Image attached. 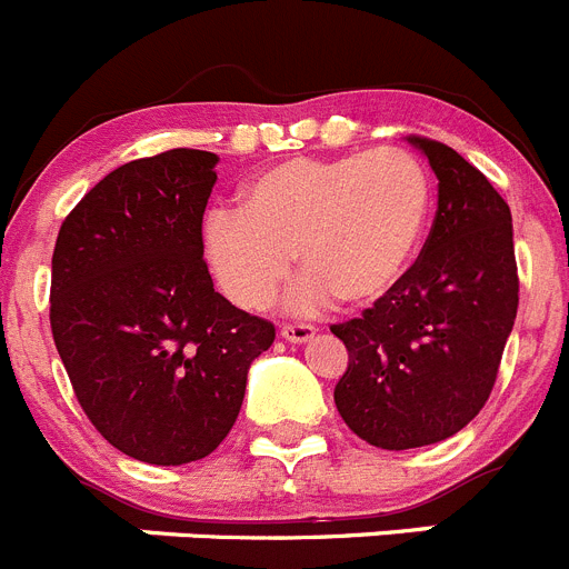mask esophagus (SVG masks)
Listing matches in <instances>:
<instances>
[{
	"mask_svg": "<svg viewBox=\"0 0 569 569\" xmlns=\"http://www.w3.org/2000/svg\"><path fill=\"white\" fill-rule=\"evenodd\" d=\"M315 335V326H309V322H286V326H280V337L289 342H309Z\"/></svg>",
	"mask_w": 569,
	"mask_h": 569,
	"instance_id": "34e87169",
	"label": "esophagus"
}]
</instances>
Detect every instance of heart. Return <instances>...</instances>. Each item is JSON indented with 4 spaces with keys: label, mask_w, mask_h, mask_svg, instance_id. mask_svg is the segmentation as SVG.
Instances as JSON below:
<instances>
[{
    "label": "heart",
    "mask_w": 569,
    "mask_h": 569,
    "mask_svg": "<svg viewBox=\"0 0 569 569\" xmlns=\"http://www.w3.org/2000/svg\"><path fill=\"white\" fill-rule=\"evenodd\" d=\"M431 214V178L406 150L289 158L243 187L240 209L203 221V254L234 306L266 309L291 272V311L342 297L373 303L406 278Z\"/></svg>",
    "instance_id": "b5f03b06"
}]
</instances>
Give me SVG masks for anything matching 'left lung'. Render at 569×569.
Instances as JSON below:
<instances>
[{
	"label": "left lung",
	"mask_w": 569,
	"mask_h": 569,
	"mask_svg": "<svg viewBox=\"0 0 569 569\" xmlns=\"http://www.w3.org/2000/svg\"><path fill=\"white\" fill-rule=\"evenodd\" d=\"M439 181L422 254L373 309L331 326L348 348L335 406L368 445L408 450L453 437L482 411L519 309L513 218L457 150L408 136Z\"/></svg>",
	"instance_id": "1"
}]
</instances>
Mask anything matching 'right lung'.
Instances as JSON below:
<instances>
[{
	"mask_svg": "<svg viewBox=\"0 0 569 569\" xmlns=\"http://www.w3.org/2000/svg\"><path fill=\"white\" fill-rule=\"evenodd\" d=\"M218 156L170 150L101 178L53 249L50 329L96 431L147 465L209 457L274 326L218 295L203 209Z\"/></svg>",
	"mask_w": 569,
	"mask_h": 569,
	"instance_id": "add662e5",
	"label": "right lung"
}]
</instances>
